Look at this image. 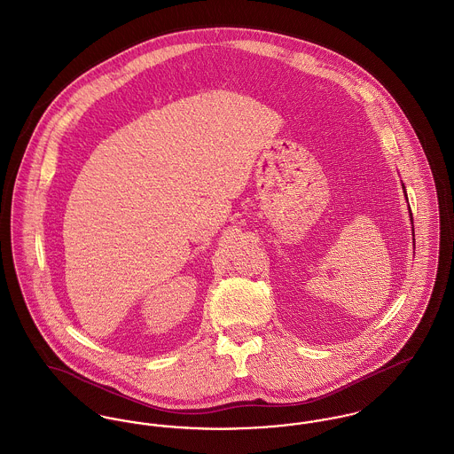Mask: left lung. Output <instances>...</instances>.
<instances>
[{"mask_svg": "<svg viewBox=\"0 0 454 454\" xmlns=\"http://www.w3.org/2000/svg\"><path fill=\"white\" fill-rule=\"evenodd\" d=\"M403 189H404V185H403ZM404 192H406V189H404ZM408 198V196H406ZM410 213H411V209H410ZM412 232H414V229H412ZM414 236V234H412Z\"/></svg>", "mask_w": 454, "mask_h": 454, "instance_id": "obj_1", "label": "left lung"}]
</instances>
